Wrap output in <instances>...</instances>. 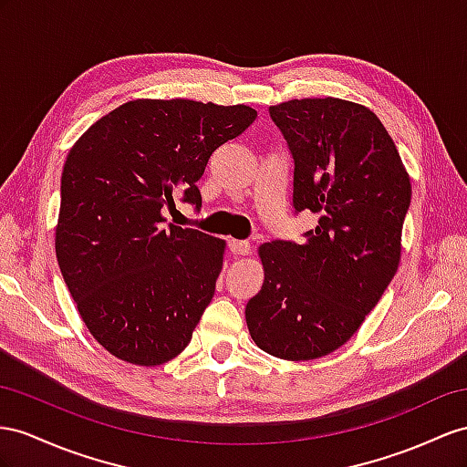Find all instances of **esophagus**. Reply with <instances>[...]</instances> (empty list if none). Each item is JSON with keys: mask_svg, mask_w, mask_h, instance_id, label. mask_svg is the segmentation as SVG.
I'll return each instance as SVG.
<instances>
[{"mask_svg": "<svg viewBox=\"0 0 467 467\" xmlns=\"http://www.w3.org/2000/svg\"><path fill=\"white\" fill-rule=\"evenodd\" d=\"M229 250H231L234 256L248 254L250 253V243L248 241H231L229 243Z\"/></svg>", "mask_w": 467, "mask_h": 467, "instance_id": "1", "label": "esophagus"}]
</instances>
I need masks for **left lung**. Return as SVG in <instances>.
Listing matches in <instances>:
<instances>
[{"mask_svg": "<svg viewBox=\"0 0 467 467\" xmlns=\"http://www.w3.org/2000/svg\"><path fill=\"white\" fill-rule=\"evenodd\" d=\"M294 160L292 205L317 213L302 244H262L260 292L246 304L262 351L309 361L348 343L397 274L410 179L380 119L341 99L270 106Z\"/></svg>", "mask_w": 467, "mask_h": 467, "instance_id": "8db88e82", "label": "left lung"}]
</instances>
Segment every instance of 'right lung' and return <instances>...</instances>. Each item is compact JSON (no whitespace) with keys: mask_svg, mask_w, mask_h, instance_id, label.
Here are the masks:
<instances>
[{"mask_svg":"<svg viewBox=\"0 0 467 467\" xmlns=\"http://www.w3.org/2000/svg\"><path fill=\"white\" fill-rule=\"evenodd\" d=\"M256 119L244 104L131 100L68 151L55 236L58 268L85 326L122 361H171L193 336L223 268L224 241L163 224L173 193L201 207L213 151Z\"/></svg>","mask_w":467,"mask_h":467,"instance_id":"add662e5","label":"right lung"}]
</instances>
